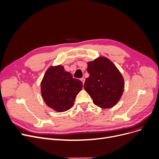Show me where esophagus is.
I'll use <instances>...</instances> for the list:
<instances>
[{
    "instance_id": "1",
    "label": "esophagus",
    "mask_w": 159,
    "mask_h": 159,
    "mask_svg": "<svg viewBox=\"0 0 159 159\" xmlns=\"http://www.w3.org/2000/svg\"><path fill=\"white\" fill-rule=\"evenodd\" d=\"M81 81H82L83 84H84V83H85V78H81Z\"/></svg>"
}]
</instances>
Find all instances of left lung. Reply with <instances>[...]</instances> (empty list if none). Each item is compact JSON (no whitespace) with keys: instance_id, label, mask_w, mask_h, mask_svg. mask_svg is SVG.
Returning a JSON list of instances; mask_svg holds the SVG:
<instances>
[{"instance_id":"1","label":"left lung","mask_w":159,"mask_h":159,"mask_svg":"<svg viewBox=\"0 0 159 159\" xmlns=\"http://www.w3.org/2000/svg\"><path fill=\"white\" fill-rule=\"evenodd\" d=\"M87 65L89 77L84 84L85 91L97 106L103 109L114 107L124 93V80L122 74L105 57H98Z\"/></svg>"}]
</instances>
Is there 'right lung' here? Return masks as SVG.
I'll list each match as a JSON object with an SVG mask.
<instances>
[{
    "mask_svg": "<svg viewBox=\"0 0 159 159\" xmlns=\"http://www.w3.org/2000/svg\"><path fill=\"white\" fill-rule=\"evenodd\" d=\"M83 87L82 82L73 78L62 65L50 66L41 84V92L48 106L61 112L70 109Z\"/></svg>",
    "mask_w": 159,
    "mask_h": 159,
    "instance_id": "obj_1",
    "label": "right lung"
}]
</instances>
